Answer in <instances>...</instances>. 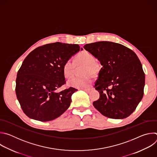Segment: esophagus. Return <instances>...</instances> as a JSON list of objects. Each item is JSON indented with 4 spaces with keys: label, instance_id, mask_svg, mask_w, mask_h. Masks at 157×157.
Listing matches in <instances>:
<instances>
[{
    "label": "esophagus",
    "instance_id": "34e87169",
    "mask_svg": "<svg viewBox=\"0 0 157 157\" xmlns=\"http://www.w3.org/2000/svg\"><path fill=\"white\" fill-rule=\"evenodd\" d=\"M82 90H83V91H86V92H87V93H88V92L90 91L91 89H82Z\"/></svg>",
    "mask_w": 157,
    "mask_h": 157
}]
</instances>
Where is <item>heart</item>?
Listing matches in <instances>:
<instances>
[{
	"instance_id": "1",
	"label": "heart",
	"mask_w": 157,
	"mask_h": 157,
	"mask_svg": "<svg viewBox=\"0 0 157 157\" xmlns=\"http://www.w3.org/2000/svg\"><path fill=\"white\" fill-rule=\"evenodd\" d=\"M81 65L85 66L82 73L86 76L83 77H73L68 81V84L70 86L78 89L88 88L93 83L91 75L96 76L101 70V64L90 52L86 50L79 52L76 56L75 61L70 59H67L63 66V73L65 78H69L73 75L76 66Z\"/></svg>"
}]
</instances>
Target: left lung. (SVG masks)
I'll use <instances>...</instances> for the list:
<instances>
[{
    "label": "left lung",
    "mask_w": 157,
    "mask_h": 157,
    "mask_svg": "<svg viewBox=\"0 0 157 157\" xmlns=\"http://www.w3.org/2000/svg\"><path fill=\"white\" fill-rule=\"evenodd\" d=\"M84 48L103 66L94 86L100 96L93 105L110 119L128 117L144 96L145 73L138 56L128 48L111 41L86 44Z\"/></svg>",
    "instance_id": "obj_1"
}]
</instances>
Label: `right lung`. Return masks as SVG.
I'll use <instances>...</instances> for the list:
<instances>
[{
	"label": "right lung",
	"instance_id": "add662e5",
	"mask_svg": "<svg viewBox=\"0 0 157 157\" xmlns=\"http://www.w3.org/2000/svg\"><path fill=\"white\" fill-rule=\"evenodd\" d=\"M79 50L78 44L56 42L36 48L25 58L17 73L15 93L26 116L47 122L68 109L78 89L56 90L66 83L64 63Z\"/></svg>",
	"mask_w": 157,
	"mask_h": 157
}]
</instances>
